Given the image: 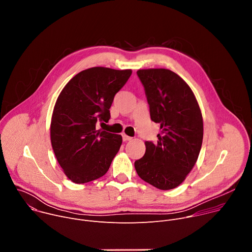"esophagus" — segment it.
<instances>
[{"label": "esophagus", "instance_id": "obj_1", "mask_svg": "<svg viewBox=\"0 0 252 252\" xmlns=\"http://www.w3.org/2000/svg\"><path fill=\"white\" fill-rule=\"evenodd\" d=\"M123 139H124V141H128V140H131V139H132V137H130V136L126 135V133H123Z\"/></svg>", "mask_w": 252, "mask_h": 252}]
</instances>
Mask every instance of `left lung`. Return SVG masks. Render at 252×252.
I'll list each match as a JSON object with an SVG mask.
<instances>
[{
  "instance_id": "obj_1",
  "label": "left lung",
  "mask_w": 252,
  "mask_h": 252,
  "mask_svg": "<svg viewBox=\"0 0 252 252\" xmlns=\"http://www.w3.org/2000/svg\"><path fill=\"white\" fill-rule=\"evenodd\" d=\"M151 119L160 125L157 143L146 141V154L135 160L138 176L161 190L175 189L193 168L201 149L203 121L189 86L166 68L138 69Z\"/></svg>"
}]
</instances>
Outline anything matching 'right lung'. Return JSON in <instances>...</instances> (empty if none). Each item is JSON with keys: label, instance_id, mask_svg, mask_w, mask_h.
Listing matches in <instances>:
<instances>
[{"label": "right lung", "instance_id": "1", "mask_svg": "<svg viewBox=\"0 0 252 252\" xmlns=\"http://www.w3.org/2000/svg\"><path fill=\"white\" fill-rule=\"evenodd\" d=\"M131 69L94 66L82 70L62 90L51 121V142L66 177L86 184L104 175L120 151L121 134L96 129L110 120L115 94Z\"/></svg>", "mask_w": 252, "mask_h": 252}]
</instances>
